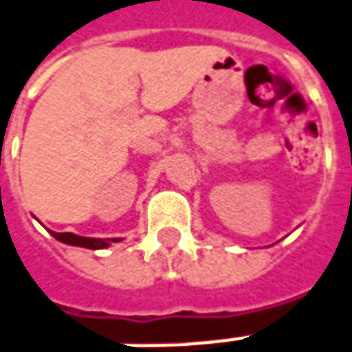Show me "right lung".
<instances>
[{
	"instance_id": "1",
	"label": "right lung",
	"mask_w": 352,
	"mask_h": 352,
	"mask_svg": "<svg viewBox=\"0 0 352 352\" xmlns=\"http://www.w3.org/2000/svg\"><path fill=\"white\" fill-rule=\"evenodd\" d=\"M56 240L65 242L68 245H78V248H87V250H102V248H108L110 242H118V238H83V236L72 234V232H53Z\"/></svg>"
}]
</instances>
